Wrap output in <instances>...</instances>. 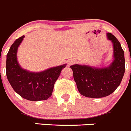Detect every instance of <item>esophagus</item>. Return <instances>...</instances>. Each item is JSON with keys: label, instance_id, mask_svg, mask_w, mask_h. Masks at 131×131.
Instances as JSON below:
<instances>
[{"label": "esophagus", "instance_id": "obj_1", "mask_svg": "<svg viewBox=\"0 0 131 131\" xmlns=\"http://www.w3.org/2000/svg\"><path fill=\"white\" fill-rule=\"evenodd\" d=\"M68 65H69V66H71V65L73 64V63L75 62V60H73V59H70V60H68Z\"/></svg>", "mask_w": 131, "mask_h": 131}]
</instances>
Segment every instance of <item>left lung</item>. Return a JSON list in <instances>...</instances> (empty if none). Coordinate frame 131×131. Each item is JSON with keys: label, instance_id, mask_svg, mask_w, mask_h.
<instances>
[{"label": "left lung", "instance_id": "obj_1", "mask_svg": "<svg viewBox=\"0 0 131 131\" xmlns=\"http://www.w3.org/2000/svg\"><path fill=\"white\" fill-rule=\"evenodd\" d=\"M107 39L113 45V62L108 67L98 68L85 65L71 66L79 93L89 98H102L113 93L120 84L125 70L124 51L116 38L110 33Z\"/></svg>", "mask_w": 131, "mask_h": 131}]
</instances>
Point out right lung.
Masks as SVG:
<instances>
[{
	"instance_id": "add662e5",
	"label": "right lung",
	"mask_w": 131,
	"mask_h": 131,
	"mask_svg": "<svg viewBox=\"0 0 131 131\" xmlns=\"http://www.w3.org/2000/svg\"><path fill=\"white\" fill-rule=\"evenodd\" d=\"M24 36L16 40L6 57V76L15 91L30 101L46 100L52 95L54 85L66 64L34 73L22 69L17 58L18 46Z\"/></svg>"
}]
</instances>
